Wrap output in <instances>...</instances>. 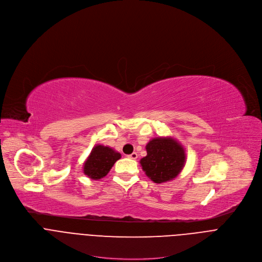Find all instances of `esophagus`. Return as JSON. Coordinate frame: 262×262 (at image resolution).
Masks as SVG:
<instances>
[{
	"label": "esophagus",
	"mask_w": 262,
	"mask_h": 262,
	"mask_svg": "<svg viewBox=\"0 0 262 262\" xmlns=\"http://www.w3.org/2000/svg\"><path fill=\"white\" fill-rule=\"evenodd\" d=\"M127 158H128V159H130V160H137L138 155H137V152H133V154H132V155H129Z\"/></svg>",
	"instance_id": "34e87169"
}]
</instances>
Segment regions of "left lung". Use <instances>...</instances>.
I'll return each mask as SVG.
<instances>
[{
    "mask_svg": "<svg viewBox=\"0 0 262 262\" xmlns=\"http://www.w3.org/2000/svg\"><path fill=\"white\" fill-rule=\"evenodd\" d=\"M147 156L140 163L154 182L172 180L182 170L185 154L182 146L171 138H156L146 145Z\"/></svg>",
    "mask_w": 262,
    "mask_h": 262,
    "instance_id": "8db88e82",
    "label": "left lung"
}]
</instances>
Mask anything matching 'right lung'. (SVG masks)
Segmentation results:
<instances>
[{"label":"right lung","mask_w":262,"mask_h":262,"mask_svg":"<svg viewBox=\"0 0 262 262\" xmlns=\"http://www.w3.org/2000/svg\"><path fill=\"white\" fill-rule=\"evenodd\" d=\"M121 158L119 152L114 151L113 149L97 145L84 164V173L92 179H100L104 177L113 165Z\"/></svg>","instance_id":"obj_1"}]
</instances>
